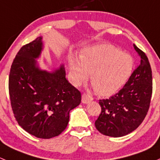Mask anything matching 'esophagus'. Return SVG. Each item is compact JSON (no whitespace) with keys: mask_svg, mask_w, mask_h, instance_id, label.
<instances>
[{"mask_svg":"<svg viewBox=\"0 0 160 160\" xmlns=\"http://www.w3.org/2000/svg\"><path fill=\"white\" fill-rule=\"evenodd\" d=\"M92 99H93V98H92L91 95H88V94L84 93L82 96V102L83 103H85V104H86V103H88V102L92 101Z\"/></svg>","mask_w":160,"mask_h":160,"instance_id":"obj_1","label":"esophagus"}]
</instances>
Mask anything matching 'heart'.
I'll return each mask as SVG.
<instances>
[{"mask_svg":"<svg viewBox=\"0 0 160 160\" xmlns=\"http://www.w3.org/2000/svg\"><path fill=\"white\" fill-rule=\"evenodd\" d=\"M69 66L75 85H79L90 75L91 83L97 93L109 95L129 79L134 61L131 55L116 46L103 44L84 50L80 54L79 61L70 58Z\"/></svg>","mask_w":160,"mask_h":160,"instance_id":"b5f03b06","label":"heart"}]
</instances>
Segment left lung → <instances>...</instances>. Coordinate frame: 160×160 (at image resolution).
Returning <instances> with one entry per match:
<instances>
[{"instance_id": "obj_1", "label": "left lung", "mask_w": 160, "mask_h": 160, "mask_svg": "<svg viewBox=\"0 0 160 160\" xmlns=\"http://www.w3.org/2000/svg\"><path fill=\"white\" fill-rule=\"evenodd\" d=\"M140 63L123 88L106 99H100L102 111L95 122L105 136L121 137L137 129L146 116L152 93V69L146 54L135 44Z\"/></svg>"}]
</instances>
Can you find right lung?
I'll list each match as a JSON object with an SVG mask.
<instances>
[{"label":"right lung","instance_id":"add662e5","mask_svg":"<svg viewBox=\"0 0 160 160\" xmlns=\"http://www.w3.org/2000/svg\"><path fill=\"white\" fill-rule=\"evenodd\" d=\"M42 37L22 46L9 75L10 99L15 119L22 129L41 139L60 135L68 126L69 112L82 95L65 78L63 66L42 71L34 58L42 50Z\"/></svg>","mask_w":160,"mask_h":160}]
</instances>
